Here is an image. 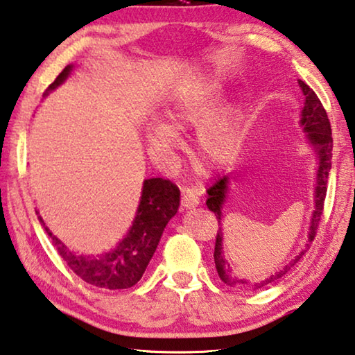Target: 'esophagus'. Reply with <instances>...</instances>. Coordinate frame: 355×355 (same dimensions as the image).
I'll return each instance as SVG.
<instances>
[{
	"mask_svg": "<svg viewBox=\"0 0 355 355\" xmlns=\"http://www.w3.org/2000/svg\"><path fill=\"white\" fill-rule=\"evenodd\" d=\"M199 196L194 193V191H183V196H182V207L183 208H194L199 205Z\"/></svg>",
	"mask_w": 355,
	"mask_h": 355,
	"instance_id": "esophagus-1",
	"label": "esophagus"
}]
</instances>
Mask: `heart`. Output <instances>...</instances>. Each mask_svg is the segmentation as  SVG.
Returning <instances> with one entry per match:
<instances>
[{
	"instance_id": "heart-1",
	"label": "heart",
	"mask_w": 355,
	"mask_h": 355,
	"mask_svg": "<svg viewBox=\"0 0 355 355\" xmlns=\"http://www.w3.org/2000/svg\"><path fill=\"white\" fill-rule=\"evenodd\" d=\"M221 89L215 83L189 85L178 93L166 110V123L148 128L150 151L159 161H171L180 145L177 132L198 126L193 139V153L208 167H221L234 161L241 147L239 109L232 104L218 107Z\"/></svg>"
}]
</instances>
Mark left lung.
<instances>
[{
    "mask_svg": "<svg viewBox=\"0 0 355 355\" xmlns=\"http://www.w3.org/2000/svg\"><path fill=\"white\" fill-rule=\"evenodd\" d=\"M299 85L303 92V96H305V105H303V110H302L300 123L306 132V139L309 140V144L313 145V148L319 157L316 189H314V211H313L311 226H309V234H308V241H313L314 237H316V230L324 210L325 194H327V182H329V172L331 168V148H334V139H331V128H330L327 112H325L322 103H320L319 98L316 96V93H314L303 80H299ZM227 184H229V177L224 175V177H219L216 180V183H213L211 187L207 189V194H208L207 207L208 210L215 213L219 224H221V216H223L221 208L224 204V198H226V193H227ZM308 248H309V243H306L305 250H302L299 252V256L292 259L288 266L279 268L278 272H275V275H272V277H268L263 281H259V283H254L252 284V288L261 289L263 286L272 284L278 278L284 277V275L300 261V257L305 254ZM213 257H215V266H216L219 278H221L224 283L229 286L246 284L245 279L235 277L232 273V268L229 266V262L226 261V257H224L221 227H219L216 234L215 254H213Z\"/></svg>",
    "mask_w": 355,
    "mask_h": 355,
    "instance_id": "1",
    "label": "left lung"
}]
</instances>
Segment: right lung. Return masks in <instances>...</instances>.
Segmentation results:
<instances>
[{
	"instance_id": "add662e5",
	"label": "right lung",
	"mask_w": 355,
	"mask_h": 355,
	"mask_svg": "<svg viewBox=\"0 0 355 355\" xmlns=\"http://www.w3.org/2000/svg\"><path fill=\"white\" fill-rule=\"evenodd\" d=\"M72 71V64L66 66L60 76L50 83L42 96H47L56 87H60ZM180 205V189L171 180L148 178L144 182L142 196L137 208L136 218L126 237L118 243L114 251L98 256L74 254L66 245L61 243L50 232L41 216L39 221L52 239L58 254L63 257L72 272L85 283L103 289H128L132 288L147 268L159 243L162 230L175 216ZM37 213V211H36ZM39 215V213H37Z\"/></svg>"
}]
</instances>
